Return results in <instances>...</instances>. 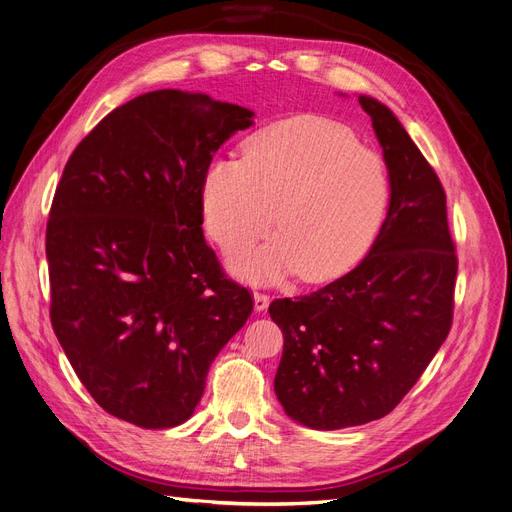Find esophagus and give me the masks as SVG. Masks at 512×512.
<instances>
[{"instance_id":"1","label":"esophagus","mask_w":512,"mask_h":512,"mask_svg":"<svg viewBox=\"0 0 512 512\" xmlns=\"http://www.w3.org/2000/svg\"><path fill=\"white\" fill-rule=\"evenodd\" d=\"M268 306H270V295L255 291V310L261 312V310H266Z\"/></svg>"}]
</instances>
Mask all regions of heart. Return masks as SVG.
Wrapping results in <instances>:
<instances>
[{"instance_id": "obj_1", "label": "heart", "mask_w": 512, "mask_h": 512, "mask_svg": "<svg viewBox=\"0 0 512 512\" xmlns=\"http://www.w3.org/2000/svg\"><path fill=\"white\" fill-rule=\"evenodd\" d=\"M388 196L384 162L348 128L316 116L263 128L244 158H215L202 177L204 219L223 249L263 236L274 221L282 227L232 255V270L249 280L301 270L318 282L346 272L380 230Z\"/></svg>"}]
</instances>
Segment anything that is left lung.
I'll return each mask as SVG.
<instances>
[{"instance_id": "obj_1", "label": "left lung", "mask_w": 512, "mask_h": 512, "mask_svg": "<svg viewBox=\"0 0 512 512\" xmlns=\"http://www.w3.org/2000/svg\"><path fill=\"white\" fill-rule=\"evenodd\" d=\"M358 103L390 173V208L369 255L327 287L274 299L285 346L274 390L289 418L314 430L388 415L420 380L453 320L458 253L439 175L394 113Z\"/></svg>"}]
</instances>
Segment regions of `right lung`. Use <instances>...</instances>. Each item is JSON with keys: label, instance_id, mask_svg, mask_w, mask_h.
<instances>
[{"label": "right lung", "instance_id": "1", "mask_svg": "<svg viewBox=\"0 0 512 512\" xmlns=\"http://www.w3.org/2000/svg\"><path fill=\"white\" fill-rule=\"evenodd\" d=\"M253 111L202 92L120 105L69 156L46 225L50 323L97 405L141 428L194 413L253 312L202 234V177Z\"/></svg>", "mask_w": 512, "mask_h": 512}]
</instances>
